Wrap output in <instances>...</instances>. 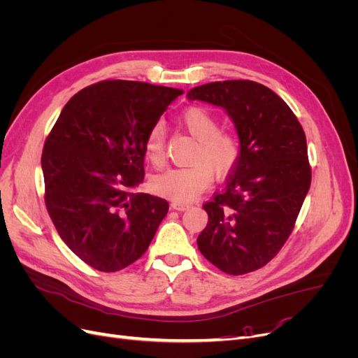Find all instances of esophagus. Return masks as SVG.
Masks as SVG:
<instances>
[{
	"mask_svg": "<svg viewBox=\"0 0 358 358\" xmlns=\"http://www.w3.org/2000/svg\"><path fill=\"white\" fill-rule=\"evenodd\" d=\"M189 208H191V204H188V203H180V201H173V203H171V209L179 210V212L187 210V209H189Z\"/></svg>",
	"mask_w": 358,
	"mask_h": 358,
	"instance_id": "esophagus-1",
	"label": "esophagus"
}]
</instances>
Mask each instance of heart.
<instances>
[{
	"instance_id": "heart-1",
	"label": "heart",
	"mask_w": 358,
	"mask_h": 358,
	"mask_svg": "<svg viewBox=\"0 0 358 358\" xmlns=\"http://www.w3.org/2000/svg\"><path fill=\"white\" fill-rule=\"evenodd\" d=\"M180 125L197 138L187 167L171 169L154 179L152 187L159 196L175 201H191L210 187L213 175L221 179L229 176L241 158V142L230 129L220 128V121L212 112L192 106L179 116ZM145 155L154 167L166 162L164 127L159 122L149 128L145 137Z\"/></svg>"
}]
</instances>
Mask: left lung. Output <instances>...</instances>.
Returning <instances> with one entry per match:
<instances>
[{
  "mask_svg": "<svg viewBox=\"0 0 358 358\" xmlns=\"http://www.w3.org/2000/svg\"><path fill=\"white\" fill-rule=\"evenodd\" d=\"M188 99L224 107L241 140L225 188L203 204L209 221L199 249L225 273L254 272L284 246L309 191L305 131L279 95L252 80L206 83Z\"/></svg>",
  "mask_w": 358,
  "mask_h": 358,
  "instance_id": "obj_1",
  "label": "left lung"
}]
</instances>
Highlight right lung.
<instances>
[{"instance_id":"right-lung-1","label":"right lung","mask_w":358,"mask_h":358,"mask_svg":"<svg viewBox=\"0 0 358 358\" xmlns=\"http://www.w3.org/2000/svg\"><path fill=\"white\" fill-rule=\"evenodd\" d=\"M182 91L101 80L74 94L43 146L45 203L82 262L117 272L142 257L169 203L134 189L145 179V137Z\"/></svg>"}]
</instances>
